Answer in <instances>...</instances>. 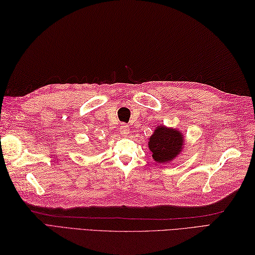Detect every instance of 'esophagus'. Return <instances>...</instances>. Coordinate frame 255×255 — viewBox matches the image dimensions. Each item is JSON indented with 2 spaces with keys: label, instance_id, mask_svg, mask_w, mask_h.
I'll list each match as a JSON object with an SVG mask.
<instances>
[{
  "label": "esophagus",
  "instance_id": "esophagus-1",
  "mask_svg": "<svg viewBox=\"0 0 255 255\" xmlns=\"http://www.w3.org/2000/svg\"><path fill=\"white\" fill-rule=\"evenodd\" d=\"M118 129H119V132H121L123 136H127L129 132V126L127 124H122Z\"/></svg>",
  "mask_w": 255,
  "mask_h": 255
}]
</instances>
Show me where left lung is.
Segmentation results:
<instances>
[{
  "mask_svg": "<svg viewBox=\"0 0 255 255\" xmlns=\"http://www.w3.org/2000/svg\"><path fill=\"white\" fill-rule=\"evenodd\" d=\"M183 142L184 139L180 130L159 126L150 137L149 148L155 162L167 163L181 152Z\"/></svg>",
  "mask_w": 255,
  "mask_h": 255,
  "instance_id": "8db88e82",
  "label": "left lung"
}]
</instances>
